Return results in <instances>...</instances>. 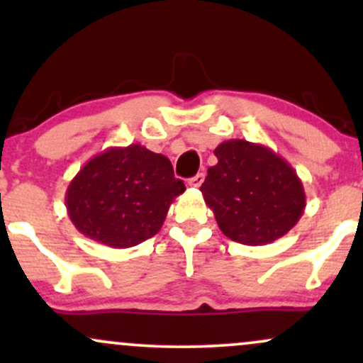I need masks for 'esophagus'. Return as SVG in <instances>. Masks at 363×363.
<instances>
[{
  "label": "esophagus",
  "mask_w": 363,
  "mask_h": 363,
  "mask_svg": "<svg viewBox=\"0 0 363 363\" xmlns=\"http://www.w3.org/2000/svg\"><path fill=\"white\" fill-rule=\"evenodd\" d=\"M203 181H205V174L199 172V174H196L194 177H191L189 181H187V184H189L191 187H199L203 184Z\"/></svg>",
  "instance_id": "obj_1"
}]
</instances>
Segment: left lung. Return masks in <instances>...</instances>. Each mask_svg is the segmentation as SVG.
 Returning <instances> with one entry per match:
<instances>
[{
    "label": "left lung",
    "mask_w": 363,
    "mask_h": 363,
    "mask_svg": "<svg viewBox=\"0 0 363 363\" xmlns=\"http://www.w3.org/2000/svg\"><path fill=\"white\" fill-rule=\"evenodd\" d=\"M218 164L201 186L220 230L245 245H264L289 234L306 210L301 177L272 148L228 140L215 148Z\"/></svg>",
    "instance_id": "8db88e82"
}]
</instances>
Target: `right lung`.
Segmentation results:
<instances>
[{
	"label": "right lung",
	"mask_w": 363,
	"mask_h": 363,
	"mask_svg": "<svg viewBox=\"0 0 363 363\" xmlns=\"http://www.w3.org/2000/svg\"><path fill=\"white\" fill-rule=\"evenodd\" d=\"M184 191L167 157L133 143L91 157L72 179L65 201L80 234L126 249L155 235Z\"/></svg>",
	"instance_id": "1"
}]
</instances>
